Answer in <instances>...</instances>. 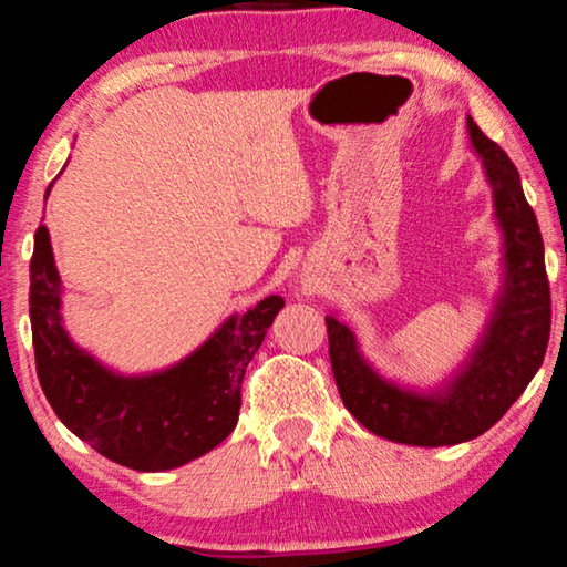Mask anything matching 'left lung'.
I'll use <instances>...</instances> for the list:
<instances>
[{
	"instance_id": "1",
	"label": "left lung",
	"mask_w": 567,
	"mask_h": 567,
	"mask_svg": "<svg viewBox=\"0 0 567 567\" xmlns=\"http://www.w3.org/2000/svg\"><path fill=\"white\" fill-rule=\"evenodd\" d=\"M472 146L493 188L503 231L506 281L470 361L439 392L417 394L386 382L363 361L353 332L324 317L330 363L343 405L363 429L410 446H452L477 439L506 415L545 361L553 301L545 243L508 154L467 118Z\"/></svg>"
}]
</instances>
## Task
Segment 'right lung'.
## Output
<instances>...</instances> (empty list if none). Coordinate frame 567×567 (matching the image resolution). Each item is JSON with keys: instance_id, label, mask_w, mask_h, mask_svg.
I'll return each mask as SVG.
<instances>
[{"instance_id": "1", "label": "right lung", "mask_w": 567, "mask_h": 567, "mask_svg": "<svg viewBox=\"0 0 567 567\" xmlns=\"http://www.w3.org/2000/svg\"><path fill=\"white\" fill-rule=\"evenodd\" d=\"M59 307V270L41 224L30 260V328L45 400L74 436L111 462L162 472L212 452L235 431L245 369L284 299L268 297L243 317H229L196 353L150 377H118L100 367L69 340Z\"/></svg>"}]
</instances>
